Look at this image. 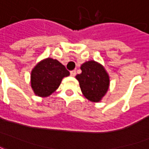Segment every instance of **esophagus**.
Wrapping results in <instances>:
<instances>
[{"label": "esophagus", "mask_w": 149, "mask_h": 149, "mask_svg": "<svg viewBox=\"0 0 149 149\" xmlns=\"http://www.w3.org/2000/svg\"><path fill=\"white\" fill-rule=\"evenodd\" d=\"M70 75H71L72 77H75V76H76V71H75V70H72V71L70 72Z\"/></svg>", "instance_id": "1"}]
</instances>
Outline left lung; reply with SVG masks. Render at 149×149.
Masks as SVG:
<instances>
[{"label":"left lung","instance_id":"left-lung-1","mask_svg":"<svg viewBox=\"0 0 149 149\" xmlns=\"http://www.w3.org/2000/svg\"><path fill=\"white\" fill-rule=\"evenodd\" d=\"M81 73L76 76L84 97L91 102H100L109 90V75L103 65L88 61L81 66Z\"/></svg>","mask_w":149,"mask_h":149}]
</instances>
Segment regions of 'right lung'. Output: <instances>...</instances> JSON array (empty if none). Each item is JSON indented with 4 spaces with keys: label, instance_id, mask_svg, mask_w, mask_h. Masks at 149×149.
<instances>
[{
    "label": "right lung",
    "instance_id": "add662e5",
    "mask_svg": "<svg viewBox=\"0 0 149 149\" xmlns=\"http://www.w3.org/2000/svg\"><path fill=\"white\" fill-rule=\"evenodd\" d=\"M69 74V72L57 60L51 57L43 59L32 69L31 87L35 95L47 97L58 88L62 79Z\"/></svg>",
    "mask_w": 149,
    "mask_h": 149
}]
</instances>
